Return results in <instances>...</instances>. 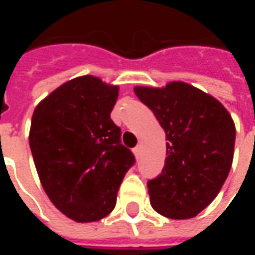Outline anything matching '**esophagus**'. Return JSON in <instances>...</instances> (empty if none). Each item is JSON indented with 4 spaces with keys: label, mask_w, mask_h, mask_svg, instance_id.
Segmentation results:
<instances>
[{
    "label": "esophagus",
    "mask_w": 255,
    "mask_h": 255,
    "mask_svg": "<svg viewBox=\"0 0 255 255\" xmlns=\"http://www.w3.org/2000/svg\"><path fill=\"white\" fill-rule=\"evenodd\" d=\"M140 151H142V147H140V146H136V147L133 149V154H135V157H139V155H140Z\"/></svg>",
    "instance_id": "esophagus-1"
}]
</instances>
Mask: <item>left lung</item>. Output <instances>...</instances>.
Returning <instances> with one entry per match:
<instances>
[{
    "mask_svg": "<svg viewBox=\"0 0 255 255\" xmlns=\"http://www.w3.org/2000/svg\"><path fill=\"white\" fill-rule=\"evenodd\" d=\"M133 91L154 113L168 140L162 173L147 183L150 203L168 219L195 217L217 197L230 173L235 123L219 100L180 80L164 87L136 86Z\"/></svg>",
    "mask_w": 255,
    "mask_h": 255,
    "instance_id": "8db88e82",
    "label": "left lung"
}]
</instances>
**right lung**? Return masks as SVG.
I'll use <instances>...</instances> for the list:
<instances>
[{"label":"right lung","mask_w":255,"mask_h":255,"mask_svg":"<svg viewBox=\"0 0 255 255\" xmlns=\"http://www.w3.org/2000/svg\"><path fill=\"white\" fill-rule=\"evenodd\" d=\"M117 97L119 86L84 75L52 91L32 113L28 139L42 187L76 223L111 213L135 161L111 119Z\"/></svg>","instance_id":"right-lung-1"}]
</instances>
